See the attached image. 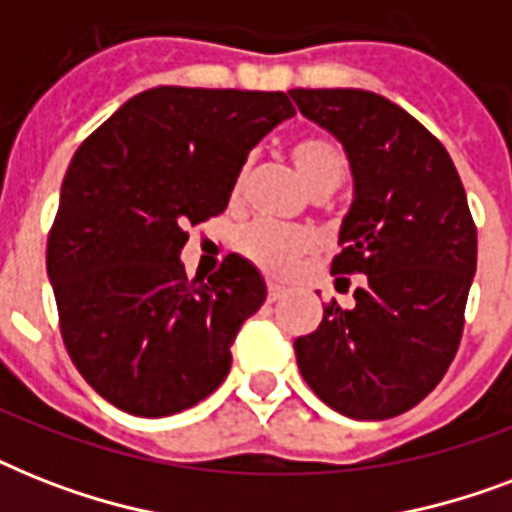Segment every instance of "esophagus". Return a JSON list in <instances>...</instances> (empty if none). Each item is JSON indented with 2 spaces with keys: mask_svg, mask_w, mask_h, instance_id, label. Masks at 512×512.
<instances>
[{
  "mask_svg": "<svg viewBox=\"0 0 512 512\" xmlns=\"http://www.w3.org/2000/svg\"><path fill=\"white\" fill-rule=\"evenodd\" d=\"M284 295H287V289L279 287V284H268V303H276Z\"/></svg>",
  "mask_w": 512,
  "mask_h": 512,
  "instance_id": "obj_1",
  "label": "esophagus"
}]
</instances>
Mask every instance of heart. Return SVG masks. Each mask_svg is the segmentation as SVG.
Segmentation results:
<instances>
[{"label": "heart", "mask_w": 512, "mask_h": 512, "mask_svg": "<svg viewBox=\"0 0 512 512\" xmlns=\"http://www.w3.org/2000/svg\"><path fill=\"white\" fill-rule=\"evenodd\" d=\"M289 156H292L297 175L303 177L305 188L311 193H332L348 172V159L342 154V148L324 135H305V138L295 140V146L289 148ZM244 177H247V170H239V175L233 180V201L241 196ZM236 247L260 271L271 273V276H284L295 268L300 257L311 252L313 239L297 228L252 223L239 233Z\"/></svg>", "instance_id": "1"}]
</instances>
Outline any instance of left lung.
<instances>
[{"label":"left lung","instance_id":"8db88e82","mask_svg":"<svg viewBox=\"0 0 512 512\" xmlns=\"http://www.w3.org/2000/svg\"><path fill=\"white\" fill-rule=\"evenodd\" d=\"M289 95L345 148L353 201L332 273L366 276L353 308L332 300L319 329L297 337V366L335 412L388 420L420 404L460 348L478 255L468 196L446 148L388 98Z\"/></svg>","mask_w":512,"mask_h":512}]
</instances>
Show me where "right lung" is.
Returning <instances> with one entry per match:
<instances>
[{"instance_id":"obj_1","label":"right lung","mask_w":512,"mask_h":512,"mask_svg":"<svg viewBox=\"0 0 512 512\" xmlns=\"http://www.w3.org/2000/svg\"><path fill=\"white\" fill-rule=\"evenodd\" d=\"M289 116L284 92L154 87L68 164L47 276L68 356L116 409L167 417L225 380L265 281L239 255L188 281L185 228L228 207L249 151Z\"/></svg>"}]
</instances>
